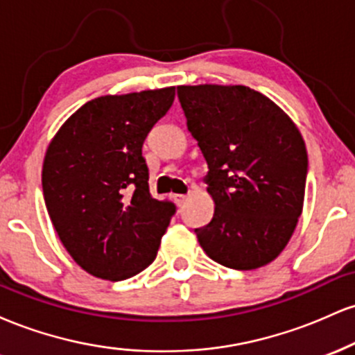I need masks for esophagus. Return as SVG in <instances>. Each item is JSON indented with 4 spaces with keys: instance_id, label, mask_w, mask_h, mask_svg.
<instances>
[{
    "instance_id": "esophagus-1",
    "label": "esophagus",
    "mask_w": 355,
    "mask_h": 355,
    "mask_svg": "<svg viewBox=\"0 0 355 355\" xmlns=\"http://www.w3.org/2000/svg\"><path fill=\"white\" fill-rule=\"evenodd\" d=\"M172 198H173V202L177 203L178 207L183 205V202L187 200V197H185V195H180V193H173V195H172Z\"/></svg>"
}]
</instances>
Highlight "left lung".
I'll list each match as a JSON object with an SVG mask.
<instances>
[{"mask_svg": "<svg viewBox=\"0 0 355 355\" xmlns=\"http://www.w3.org/2000/svg\"><path fill=\"white\" fill-rule=\"evenodd\" d=\"M187 128L209 165L215 203L200 247L222 266L254 270L280 255L304 207L307 150L292 118L243 85L177 88Z\"/></svg>", "mask_w": 355, "mask_h": 355, "instance_id": "left-lung-1", "label": "left lung"}]
</instances>
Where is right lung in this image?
Masks as SVG:
<instances>
[{"label": "right lung", "instance_id": "1", "mask_svg": "<svg viewBox=\"0 0 355 355\" xmlns=\"http://www.w3.org/2000/svg\"><path fill=\"white\" fill-rule=\"evenodd\" d=\"M175 87L87 101L48 145L42 183L68 254L98 279L125 280L157 257L175 205L150 195L141 146Z\"/></svg>", "mask_w": 355, "mask_h": 355}]
</instances>
